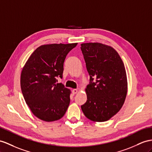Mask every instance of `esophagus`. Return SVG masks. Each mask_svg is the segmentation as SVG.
<instances>
[{
  "label": "esophagus",
  "mask_w": 152,
  "mask_h": 152,
  "mask_svg": "<svg viewBox=\"0 0 152 152\" xmlns=\"http://www.w3.org/2000/svg\"><path fill=\"white\" fill-rule=\"evenodd\" d=\"M77 92H78V90H77V89H76V88L72 89V93H73V94H76V93H77Z\"/></svg>",
  "instance_id": "obj_1"
}]
</instances>
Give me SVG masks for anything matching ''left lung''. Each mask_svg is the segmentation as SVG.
<instances>
[{"label": "left lung", "instance_id": "left-lung-1", "mask_svg": "<svg viewBox=\"0 0 152 152\" xmlns=\"http://www.w3.org/2000/svg\"><path fill=\"white\" fill-rule=\"evenodd\" d=\"M81 50L91 81L85 88L87 99L81 106V110L92 121H106L118 113L125 101L128 89L125 67L111 46L84 43L81 44Z\"/></svg>", "mask_w": 152, "mask_h": 152}]
</instances>
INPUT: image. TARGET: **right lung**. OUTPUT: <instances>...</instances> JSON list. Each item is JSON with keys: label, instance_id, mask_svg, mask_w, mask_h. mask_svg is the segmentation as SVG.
<instances>
[{"label": "right lung", "instance_id": "right-lung-1", "mask_svg": "<svg viewBox=\"0 0 152 152\" xmlns=\"http://www.w3.org/2000/svg\"><path fill=\"white\" fill-rule=\"evenodd\" d=\"M73 44H52L38 47L22 70L20 87L26 104L37 118L47 122L61 119L70 103L71 90L60 83L64 63Z\"/></svg>", "mask_w": 152, "mask_h": 152}]
</instances>
